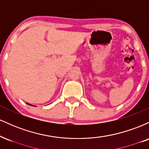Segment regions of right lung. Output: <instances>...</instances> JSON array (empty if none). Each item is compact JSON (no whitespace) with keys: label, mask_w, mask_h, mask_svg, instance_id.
<instances>
[{"label":"right lung","mask_w":149,"mask_h":149,"mask_svg":"<svg viewBox=\"0 0 149 149\" xmlns=\"http://www.w3.org/2000/svg\"><path fill=\"white\" fill-rule=\"evenodd\" d=\"M27 104H29V105H30V106H32V107H35V106L32 105V104H29V103H27Z\"/></svg>","instance_id":"1"}]
</instances>
